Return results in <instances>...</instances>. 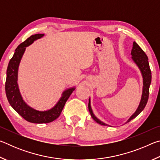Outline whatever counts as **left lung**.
Returning <instances> with one entry per match:
<instances>
[{"label":"left lung","mask_w":160,"mask_h":160,"mask_svg":"<svg viewBox=\"0 0 160 160\" xmlns=\"http://www.w3.org/2000/svg\"><path fill=\"white\" fill-rule=\"evenodd\" d=\"M131 56H132V60L133 61L134 63L136 64V66L138 67L139 70L141 72L142 77V97L141 99H140L139 106L138 107V109L135 111V113L132 114L131 117H130L128 121H126V123L129 122L130 121H131L132 119L136 117V116L139 114V113L144 109L146 104H147L148 97H149V89H150V85L151 84V80H152V75H151V70L150 68V65H149L148 62V58L145 53L142 50V48H140L138 44L136 42H134L132 44V48L131 50ZM88 109L89 112L90 113V115L94 121L97 123H98L100 125L102 126H108L109 125L104 123L102 122V121H100L99 118H97L95 116H94V113L92 112L91 107V103H90V98L89 99V103H88Z\"/></svg>","instance_id":"8db88e82"}]
</instances>
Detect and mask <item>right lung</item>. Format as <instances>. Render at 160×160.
I'll return each mask as SVG.
<instances>
[{"instance_id": "right-lung-1", "label": "right lung", "mask_w": 160, "mask_h": 160, "mask_svg": "<svg viewBox=\"0 0 160 160\" xmlns=\"http://www.w3.org/2000/svg\"><path fill=\"white\" fill-rule=\"evenodd\" d=\"M44 36V34L32 35L30 37L28 38L25 42L18 46L8 63L5 81V93L10 106L26 121L34 123H47L56 120L60 116L65 104L70 94L75 90V88H70L63 91L61 97L55 106L47 111L34 109L29 107L23 100L18 84L19 66L26 47H29L34 41Z\"/></svg>"}]
</instances>
